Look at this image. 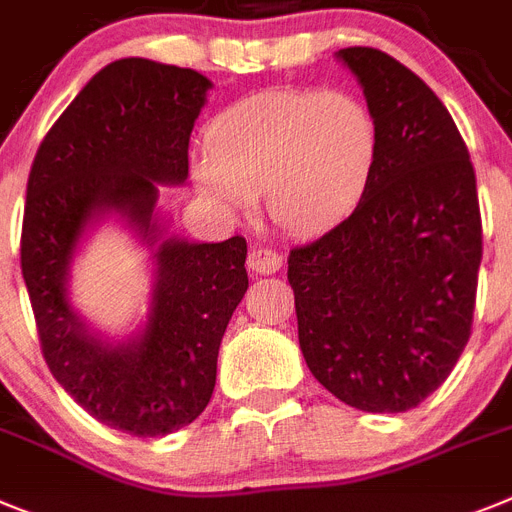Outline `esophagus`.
Returning a JSON list of instances; mask_svg holds the SVG:
<instances>
[{
    "label": "esophagus",
    "instance_id": "esophagus-1",
    "mask_svg": "<svg viewBox=\"0 0 512 512\" xmlns=\"http://www.w3.org/2000/svg\"><path fill=\"white\" fill-rule=\"evenodd\" d=\"M248 269L256 274H274L282 269V253L269 246H253L248 251Z\"/></svg>",
    "mask_w": 512,
    "mask_h": 512
}]
</instances>
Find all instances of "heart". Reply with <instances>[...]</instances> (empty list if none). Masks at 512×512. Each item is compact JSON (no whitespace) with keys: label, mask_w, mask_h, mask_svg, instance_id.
I'll list each match as a JSON object with an SVG mask.
<instances>
[{"label":"heart","mask_w":512,"mask_h":512,"mask_svg":"<svg viewBox=\"0 0 512 512\" xmlns=\"http://www.w3.org/2000/svg\"><path fill=\"white\" fill-rule=\"evenodd\" d=\"M194 181L227 209L264 196L269 220L313 235L347 220L381 163V126L349 90H264L209 121Z\"/></svg>","instance_id":"heart-1"}]
</instances>
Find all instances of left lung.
Listing matches in <instances>:
<instances>
[{
    "mask_svg": "<svg viewBox=\"0 0 512 512\" xmlns=\"http://www.w3.org/2000/svg\"><path fill=\"white\" fill-rule=\"evenodd\" d=\"M381 126V163L360 207L290 251L300 349L326 391L362 412H406L456 368L471 336L482 214L464 137L401 61L352 46Z\"/></svg>",
    "mask_w": 512,
    "mask_h": 512,
    "instance_id": "obj_1",
    "label": "left lung"
}]
</instances>
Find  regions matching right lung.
I'll use <instances>...</instances> for the list:
<instances>
[{
  "label": "right lung",
  "instance_id": "1",
  "mask_svg": "<svg viewBox=\"0 0 512 512\" xmlns=\"http://www.w3.org/2000/svg\"><path fill=\"white\" fill-rule=\"evenodd\" d=\"M209 87L194 69L113 61L48 129L28 176L20 266L43 360L87 414L137 438L191 425L212 399L222 334L248 290L246 238L165 240L150 323L126 347L85 334L64 274L95 212L116 209L155 233L157 183L189 176L191 129Z\"/></svg>",
  "mask_w": 512,
  "mask_h": 512
}]
</instances>
